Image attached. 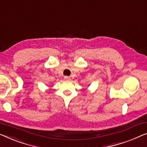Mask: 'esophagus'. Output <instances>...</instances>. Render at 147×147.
I'll return each mask as SVG.
<instances>
[{
	"label": "esophagus",
	"instance_id": "34e87169",
	"mask_svg": "<svg viewBox=\"0 0 147 147\" xmlns=\"http://www.w3.org/2000/svg\"><path fill=\"white\" fill-rule=\"evenodd\" d=\"M64 79L67 80H71V77H70V76H64Z\"/></svg>",
	"mask_w": 147,
	"mask_h": 147
}]
</instances>
